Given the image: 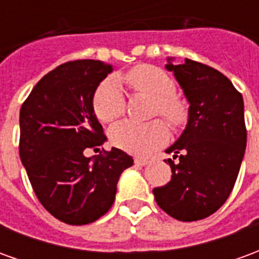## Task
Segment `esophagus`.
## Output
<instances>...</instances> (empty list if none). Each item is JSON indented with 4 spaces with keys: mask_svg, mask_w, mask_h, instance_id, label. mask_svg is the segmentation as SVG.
Wrapping results in <instances>:
<instances>
[{
    "mask_svg": "<svg viewBox=\"0 0 259 259\" xmlns=\"http://www.w3.org/2000/svg\"><path fill=\"white\" fill-rule=\"evenodd\" d=\"M135 163L137 166H146L150 163V159H146V158H135Z\"/></svg>",
    "mask_w": 259,
    "mask_h": 259,
    "instance_id": "obj_1",
    "label": "esophagus"
}]
</instances>
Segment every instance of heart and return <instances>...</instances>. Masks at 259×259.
Returning <instances> with one entry per match:
<instances>
[{
  "label": "heart",
  "instance_id": "1",
  "mask_svg": "<svg viewBox=\"0 0 259 259\" xmlns=\"http://www.w3.org/2000/svg\"><path fill=\"white\" fill-rule=\"evenodd\" d=\"M118 83L127 84L139 94L155 102L154 112L159 113L172 127L186 123L189 111L179 97L175 96L176 83L163 69L154 65H139L126 73L116 74V80L107 79L97 87L93 108L101 122H112L124 111V96ZM109 137L115 147L136 155H147L168 141L169 132L162 120L136 123L123 120L113 126Z\"/></svg>",
  "mask_w": 259,
  "mask_h": 259
}]
</instances>
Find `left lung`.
<instances>
[{
	"label": "left lung",
	"instance_id": "left-lung-1",
	"mask_svg": "<svg viewBox=\"0 0 259 259\" xmlns=\"http://www.w3.org/2000/svg\"><path fill=\"white\" fill-rule=\"evenodd\" d=\"M165 68L183 89L189 120L166 152L172 179L152 193L161 209L178 221L209 217L228 200L239 175L247 146L244 102L232 81L217 69L186 58Z\"/></svg>",
	"mask_w": 259,
	"mask_h": 259
}]
</instances>
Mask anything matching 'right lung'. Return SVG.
<instances>
[{"label":"right lung","mask_w":259,"mask_h":259,"mask_svg":"<svg viewBox=\"0 0 259 259\" xmlns=\"http://www.w3.org/2000/svg\"><path fill=\"white\" fill-rule=\"evenodd\" d=\"M112 66L94 59L59 65L20 108V161L42 206L68 225H87L112 206L120 174L133 158L119 148L87 158L107 137L93 97Z\"/></svg>","instance_id":"1"}]
</instances>
